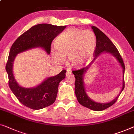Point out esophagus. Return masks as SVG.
<instances>
[{"instance_id": "esophagus-1", "label": "esophagus", "mask_w": 134, "mask_h": 134, "mask_svg": "<svg viewBox=\"0 0 134 134\" xmlns=\"http://www.w3.org/2000/svg\"><path fill=\"white\" fill-rule=\"evenodd\" d=\"M71 71H70V70H67V72H66V74H65V75H66L67 76H69V75H71Z\"/></svg>"}]
</instances>
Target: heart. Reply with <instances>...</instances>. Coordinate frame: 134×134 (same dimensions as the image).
Here are the masks:
<instances>
[{"label": "heart", "instance_id": "b5f03b06", "mask_svg": "<svg viewBox=\"0 0 134 134\" xmlns=\"http://www.w3.org/2000/svg\"><path fill=\"white\" fill-rule=\"evenodd\" d=\"M95 35L90 30L70 28L61 33L54 41L56 50L52 53V58L56 63L63 61L68 56L71 65L80 67L93 58L95 53Z\"/></svg>", "mask_w": 134, "mask_h": 134}]
</instances>
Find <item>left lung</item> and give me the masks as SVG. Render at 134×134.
<instances>
[{"label": "left lung", "instance_id": "obj_1", "mask_svg": "<svg viewBox=\"0 0 134 134\" xmlns=\"http://www.w3.org/2000/svg\"><path fill=\"white\" fill-rule=\"evenodd\" d=\"M91 27L93 29V31L96 36V39H97L96 48L95 50V53H94L95 58L88 66L80 70H73L72 72L74 74L75 79H76L75 82V95H76L77 99H78L80 104L84 107L91 109V110L101 111L105 110V109H106L114 104L117 101L120 95L123 90L124 88V73L125 66H124L123 60L122 59L119 52H118L117 48H116V47L113 44L112 41L109 39V37L100 30L98 29L97 27H95V26H92ZM102 52H108L112 54L118 60L119 62L123 69V86H122L121 92H120L119 95L114 100L107 103H97L90 99L86 93L83 80V75L86 72V70L89 68L90 66L95 59H96L97 56L100 55Z\"/></svg>", "mask_w": 134, "mask_h": 134}]
</instances>
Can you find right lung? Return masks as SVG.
<instances>
[{"instance_id": "1", "label": "right lung", "mask_w": 134, "mask_h": 134, "mask_svg": "<svg viewBox=\"0 0 134 134\" xmlns=\"http://www.w3.org/2000/svg\"><path fill=\"white\" fill-rule=\"evenodd\" d=\"M65 27L66 26L48 24H38L20 35L11 46L6 64L9 87L18 100L25 106L39 110L52 104L56 100L59 82L65 78L66 70H63L56 76L48 77L35 87H22L19 85L13 75V65L15 58L20 53L37 47L44 49L49 54L53 40Z\"/></svg>"}]
</instances>
